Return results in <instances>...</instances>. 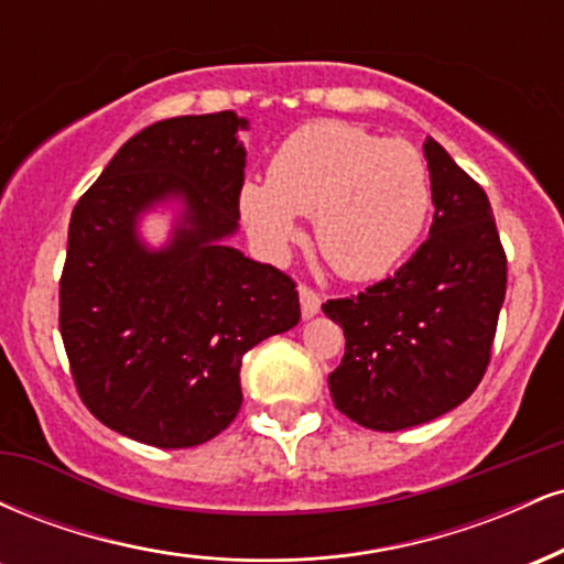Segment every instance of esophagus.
I'll return each instance as SVG.
<instances>
[{"label":"esophagus","instance_id":"obj_1","mask_svg":"<svg viewBox=\"0 0 564 564\" xmlns=\"http://www.w3.org/2000/svg\"><path fill=\"white\" fill-rule=\"evenodd\" d=\"M300 304H302V318H315L321 313V296L313 289L300 286Z\"/></svg>","mask_w":564,"mask_h":564}]
</instances>
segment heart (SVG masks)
Masks as SVG:
<instances>
[{
    "instance_id": "1",
    "label": "heart",
    "mask_w": 564,
    "mask_h": 564,
    "mask_svg": "<svg viewBox=\"0 0 564 564\" xmlns=\"http://www.w3.org/2000/svg\"><path fill=\"white\" fill-rule=\"evenodd\" d=\"M251 236L283 254L313 217L315 243L349 281L387 275L413 249L432 209L430 172L405 140L318 121L283 140L268 183H246L238 196Z\"/></svg>"
}]
</instances>
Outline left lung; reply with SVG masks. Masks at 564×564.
<instances>
[{
	"mask_svg": "<svg viewBox=\"0 0 564 564\" xmlns=\"http://www.w3.org/2000/svg\"><path fill=\"white\" fill-rule=\"evenodd\" d=\"M430 238L387 281L323 313L345 328V358L328 373L334 405L360 426L398 432L462 405L490 360L507 294V254L485 191L426 138Z\"/></svg>",
	"mask_w": 564,
	"mask_h": 564,
	"instance_id": "obj_1",
	"label": "left lung"
}]
</instances>
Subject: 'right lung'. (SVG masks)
<instances>
[{"mask_svg": "<svg viewBox=\"0 0 564 564\" xmlns=\"http://www.w3.org/2000/svg\"><path fill=\"white\" fill-rule=\"evenodd\" d=\"M249 121L177 116L129 138L76 204L61 278V334L84 405L119 435L191 448L241 408V360L300 323L294 281L228 246ZM172 208L166 245L141 217Z\"/></svg>", "mask_w": 564, "mask_h": 564, "instance_id": "right-lung-1", "label": "right lung"}]
</instances>
